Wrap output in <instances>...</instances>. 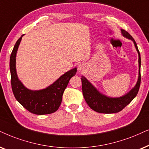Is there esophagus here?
I'll use <instances>...</instances> for the list:
<instances>
[{"instance_id": "obj_1", "label": "esophagus", "mask_w": 149, "mask_h": 149, "mask_svg": "<svg viewBox=\"0 0 149 149\" xmlns=\"http://www.w3.org/2000/svg\"><path fill=\"white\" fill-rule=\"evenodd\" d=\"M78 71H79V72H82V71H84V69H85V66H84V64H80L78 65Z\"/></svg>"}]
</instances>
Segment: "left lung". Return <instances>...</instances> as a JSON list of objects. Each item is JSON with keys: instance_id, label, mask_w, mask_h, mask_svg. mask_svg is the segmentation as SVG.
<instances>
[{"instance_id": "left-lung-1", "label": "left lung", "mask_w": 149, "mask_h": 149, "mask_svg": "<svg viewBox=\"0 0 149 149\" xmlns=\"http://www.w3.org/2000/svg\"><path fill=\"white\" fill-rule=\"evenodd\" d=\"M123 36L133 41L137 52L138 53V65H139V74L137 83L134 88L128 93L120 97H110L103 95L99 92L97 89L93 86L91 83L87 79L82 76V93L84 100L89 107L95 110V112L105 114L116 113L121 111L125 107L127 106L138 94L140 86L141 75H140V65H141V58H140V52L134 38L131 36L130 33L125 30L121 29Z\"/></svg>"}]
</instances>
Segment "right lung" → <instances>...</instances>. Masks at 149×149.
I'll return each instance as SVG.
<instances>
[{
    "instance_id": "obj_1",
    "label": "right lung",
    "mask_w": 149,
    "mask_h": 149,
    "mask_svg": "<svg viewBox=\"0 0 149 149\" xmlns=\"http://www.w3.org/2000/svg\"><path fill=\"white\" fill-rule=\"evenodd\" d=\"M23 35L15 43L10 56L11 88L17 102L30 112L43 115L53 113L58 110L62 102L63 95L69 80L76 75L77 68L71 69L58 80L44 89L29 90L24 86L17 78L15 68V58L19 45Z\"/></svg>"
}]
</instances>
